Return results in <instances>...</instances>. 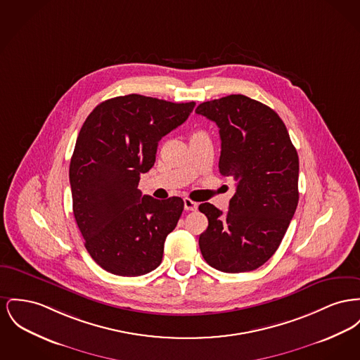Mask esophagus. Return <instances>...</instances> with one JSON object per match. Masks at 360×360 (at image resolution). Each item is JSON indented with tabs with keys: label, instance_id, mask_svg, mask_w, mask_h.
Wrapping results in <instances>:
<instances>
[{
	"label": "esophagus",
	"instance_id": "1",
	"mask_svg": "<svg viewBox=\"0 0 360 360\" xmlns=\"http://www.w3.org/2000/svg\"><path fill=\"white\" fill-rule=\"evenodd\" d=\"M184 205H185V211H197V208H198V204L191 201V198H185Z\"/></svg>",
	"mask_w": 360,
	"mask_h": 360
}]
</instances>
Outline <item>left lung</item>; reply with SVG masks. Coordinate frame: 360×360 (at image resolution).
Returning <instances> with one entry per match:
<instances>
[{
    "mask_svg": "<svg viewBox=\"0 0 360 360\" xmlns=\"http://www.w3.org/2000/svg\"><path fill=\"white\" fill-rule=\"evenodd\" d=\"M195 112L219 127V172L236 181L226 214L210 202L198 207L208 217L200 250L217 271L250 272L275 254L294 217L297 152L275 110L245 95L204 102Z\"/></svg>",
    "mask_w": 360,
    "mask_h": 360,
    "instance_id": "left-lung-1",
    "label": "left lung"
}]
</instances>
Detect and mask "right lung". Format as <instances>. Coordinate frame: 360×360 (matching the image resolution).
Instances as JSON below:
<instances>
[{
  "instance_id": "add662e5",
  "label": "right lung",
  "mask_w": 360,
  "mask_h": 360,
  "mask_svg": "<svg viewBox=\"0 0 360 360\" xmlns=\"http://www.w3.org/2000/svg\"><path fill=\"white\" fill-rule=\"evenodd\" d=\"M194 102L137 94L102 102L86 117L70 159L73 214L86 252L112 275L156 269L184 211L181 197L156 200L137 189L163 136L182 125Z\"/></svg>"
}]
</instances>
